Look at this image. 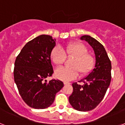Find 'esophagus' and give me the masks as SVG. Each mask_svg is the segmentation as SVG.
I'll use <instances>...</instances> for the list:
<instances>
[{"label": "esophagus", "instance_id": "obj_1", "mask_svg": "<svg viewBox=\"0 0 125 125\" xmlns=\"http://www.w3.org/2000/svg\"><path fill=\"white\" fill-rule=\"evenodd\" d=\"M64 84L65 85H66V84H70V83L68 82V81H64Z\"/></svg>", "mask_w": 125, "mask_h": 125}]
</instances>
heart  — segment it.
I'll return each instance as SVG.
<instances>
[{"mask_svg":"<svg viewBox=\"0 0 125 125\" xmlns=\"http://www.w3.org/2000/svg\"><path fill=\"white\" fill-rule=\"evenodd\" d=\"M50 57L57 66L64 63L66 57H73L70 63L71 68H60L55 71L56 78L64 81L77 78L78 72L81 76H86L91 72L95 63L93 56L88 53V48L81 42L69 43L63 49L59 47H54Z\"/></svg>","mask_w":125,"mask_h":125,"instance_id":"1","label":"heart"}]
</instances>
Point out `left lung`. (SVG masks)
Masks as SVG:
<instances>
[{
	"mask_svg": "<svg viewBox=\"0 0 125 125\" xmlns=\"http://www.w3.org/2000/svg\"><path fill=\"white\" fill-rule=\"evenodd\" d=\"M80 39L86 41L95 54L94 68L81 79L84 84H73V91L69 97L71 105L75 110L88 111L93 110L102 101L111 82V64L104 46L96 39L84 35Z\"/></svg>",
	"mask_w": 125,
	"mask_h": 125,
	"instance_id": "1",
	"label": "left lung"
}]
</instances>
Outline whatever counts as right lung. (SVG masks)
Instances as JSON below:
<instances>
[{
	"label": "right lung",
	"instance_id": "right-lung-1",
	"mask_svg": "<svg viewBox=\"0 0 125 125\" xmlns=\"http://www.w3.org/2000/svg\"><path fill=\"white\" fill-rule=\"evenodd\" d=\"M56 41L49 35L37 36L24 46L15 59L14 81L22 100L32 108L50 106L64 86L61 81L46 79L54 72L50 54Z\"/></svg>",
	"mask_w": 125,
	"mask_h": 125
}]
</instances>
